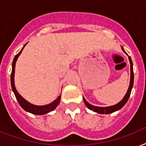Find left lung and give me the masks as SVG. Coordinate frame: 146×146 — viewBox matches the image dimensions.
Wrapping results in <instances>:
<instances>
[{
	"label": "left lung",
	"mask_w": 146,
	"mask_h": 146,
	"mask_svg": "<svg viewBox=\"0 0 146 146\" xmlns=\"http://www.w3.org/2000/svg\"><path fill=\"white\" fill-rule=\"evenodd\" d=\"M122 50H123V52H125L124 49L123 47H121ZM126 53V52H125ZM129 63H130V82H129V89L127 90V93L125 95V96L123 97L121 101H120L119 103L114 104V105H112V106L109 107H97L94 106V105H92L90 104L88 102H86V100L85 99L84 97H83V101H84V103L86 104V107L89 109L92 110V111H95V112H97L98 113H102V114H108V113H113L114 111H117L118 110H120L124 106L125 104L127 103L128 99H129V96H130V93H131L132 89H133V80H134V76H133V62H132L131 57H129Z\"/></svg>",
	"instance_id": "obj_1"
}]
</instances>
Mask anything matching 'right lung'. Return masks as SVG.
I'll list each match as a JSON object with an SVG mask.
<instances>
[{"label":"right lung","mask_w":146,"mask_h":146,"mask_svg":"<svg viewBox=\"0 0 146 146\" xmlns=\"http://www.w3.org/2000/svg\"><path fill=\"white\" fill-rule=\"evenodd\" d=\"M27 44V43H26ZM26 44L23 46V48H22V50L19 51L18 54H17L16 56H15L14 59H13V61L12 64V72H11V76H10V81H11V86H12L13 92H14V95L17 98V100L19 102V105L23 108L27 112H29V113H32L33 114H36V115H43V114H45L47 113H49L50 111H54L57 106L58 105V104L60 103V97L61 96H59L57 97V98L56 100H54V102L50 103L48 104H46V105H42V106H38V105H35V104H33L29 103V102H27L26 100H25L22 97L18 92L16 89V87H15L14 85V73H15V66H16V62L17 60V58L19 57V56L21 54L22 50H23L24 47L26 46Z\"/></svg>","instance_id":"1"}]
</instances>
